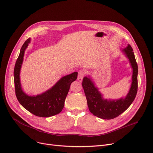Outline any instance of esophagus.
<instances>
[{
    "instance_id": "1",
    "label": "esophagus",
    "mask_w": 153,
    "mask_h": 153,
    "mask_svg": "<svg viewBox=\"0 0 153 153\" xmlns=\"http://www.w3.org/2000/svg\"><path fill=\"white\" fill-rule=\"evenodd\" d=\"M84 75H85V72L84 71H79L77 80H78V81H79L80 82H81L82 81V79H83V77H84Z\"/></svg>"
}]
</instances>
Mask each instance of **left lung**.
<instances>
[{"mask_svg":"<svg viewBox=\"0 0 153 153\" xmlns=\"http://www.w3.org/2000/svg\"><path fill=\"white\" fill-rule=\"evenodd\" d=\"M122 52L128 59L132 69L131 83L126 97L114 100L104 98L90 76L84 77L82 80V87L89 111L94 116L101 119H114L124 113L133 102L137 93L138 65L133 49L128 44L125 48L122 49Z\"/></svg>","mask_w":153,"mask_h":153,"instance_id":"obj_1","label":"left lung"}]
</instances>
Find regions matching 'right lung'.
Masks as SVG:
<instances>
[{
  "label": "right lung",
  "instance_id": "right-lung-1",
  "mask_svg": "<svg viewBox=\"0 0 153 153\" xmlns=\"http://www.w3.org/2000/svg\"><path fill=\"white\" fill-rule=\"evenodd\" d=\"M31 39H27L20 50L14 69V82L16 98L23 108L35 116L48 117L59 114L63 109L65 101L73 82L77 79V72L61 78L50 88L37 95H29L22 89L20 82V71L23 62L25 50Z\"/></svg>",
  "mask_w": 153,
  "mask_h": 153
}]
</instances>
